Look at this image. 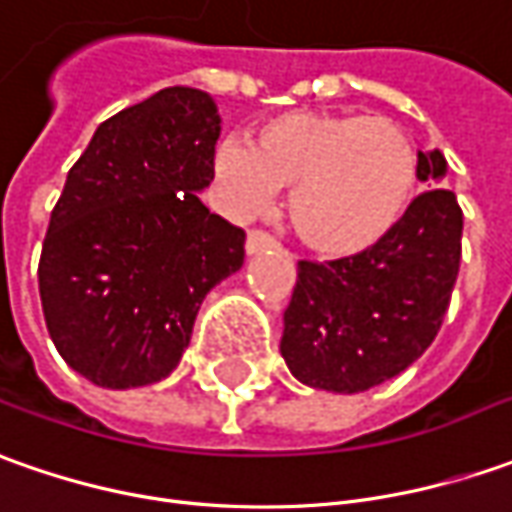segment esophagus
I'll return each instance as SVG.
<instances>
[{"mask_svg":"<svg viewBox=\"0 0 512 512\" xmlns=\"http://www.w3.org/2000/svg\"><path fill=\"white\" fill-rule=\"evenodd\" d=\"M264 248H273V236L267 231H250L248 239H245V250H248V256L253 253H262Z\"/></svg>","mask_w":512,"mask_h":512,"instance_id":"esophagus-1","label":"esophagus"}]
</instances>
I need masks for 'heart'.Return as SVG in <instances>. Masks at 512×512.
Returning <instances> with one entry per match:
<instances>
[{
	"label": "heart",
	"mask_w": 512,
	"mask_h": 512,
	"mask_svg": "<svg viewBox=\"0 0 512 512\" xmlns=\"http://www.w3.org/2000/svg\"><path fill=\"white\" fill-rule=\"evenodd\" d=\"M216 177L250 214L290 191V225L315 253L344 259L397 228L417 188V152L389 118L355 112H284L250 146L222 143Z\"/></svg>",
	"instance_id": "obj_1"
}]
</instances>
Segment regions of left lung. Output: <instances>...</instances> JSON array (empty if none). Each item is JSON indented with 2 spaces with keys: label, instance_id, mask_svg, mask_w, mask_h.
I'll return each instance as SVG.
<instances>
[{
  "label": "left lung",
  "instance_id": "obj_1",
  "mask_svg": "<svg viewBox=\"0 0 512 512\" xmlns=\"http://www.w3.org/2000/svg\"><path fill=\"white\" fill-rule=\"evenodd\" d=\"M440 149L417 154V177L440 183ZM462 259V208L434 185L408 205L375 248L298 262L284 310L281 358L296 380L324 392L358 394L408 369L437 338Z\"/></svg>",
  "mask_w": 512,
  "mask_h": 512
}]
</instances>
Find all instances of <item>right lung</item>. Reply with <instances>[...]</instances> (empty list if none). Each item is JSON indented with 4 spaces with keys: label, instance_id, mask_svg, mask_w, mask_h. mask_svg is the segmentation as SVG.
Returning <instances> with one entry per match:
<instances>
[{
    "label": "right lung",
    "instance_id": "obj_1",
    "mask_svg": "<svg viewBox=\"0 0 512 512\" xmlns=\"http://www.w3.org/2000/svg\"><path fill=\"white\" fill-rule=\"evenodd\" d=\"M219 115L166 87L104 120L67 174L39 259L58 355L101 389L168 377L202 298L245 262V231L202 205Z\"/></svg>",
    "mask_w": 512,
    "mask_h": 512
}]
</instances>
